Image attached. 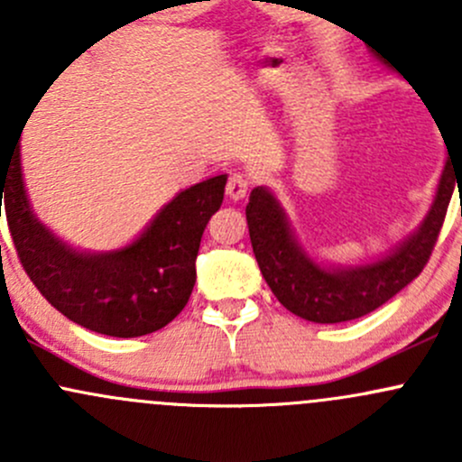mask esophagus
I'll use <instances>...</instances> for the list:
<instances>
[{
  "label": "esophagus",
  "instance_id": "esophagus-1",
  "mask_svg": "<svg viewBox=\"0 0 462 462\" xmlns=\"http://www.w3.org/2000/svg\"><path fill=\"white\" fill-rule=\"evenodd\" d=\"M227 197L232 199V201H241V199H245V194H248L250 189V180L245 174H232L230 180H227Z\"/></svg>",
  "mask_w": 462,
  "mask_h": 462
}]
</instances>
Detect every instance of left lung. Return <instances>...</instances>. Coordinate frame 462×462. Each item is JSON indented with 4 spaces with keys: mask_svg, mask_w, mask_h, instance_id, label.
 Masks as SVG:
<instances>
[{
    "mask_svg": "<svg viewBox=\"0 0 462 462\" xmlns=\"http://www.w3.org/2000/svg\"><path fill=\"white\" fill-rule=\"evenodd\" d=\"M449 158L420 226L380 257L353 265L315 259L300 244L273 189L265 185L254 188L245 205V218L254 259L274 297L297 318L315 324H339L365 318L398 295L430 261L456 183H462V165L456 167Z\"/></svg>",
    "mask_w": 462,
    "mask_h": 462,
    "instance_id": "left-lung-1",
    "label": "left lung"
}]
</instances>
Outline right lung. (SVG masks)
Here are the masks:
<instances>
[{
    "mask_svg": "<svg viewBox=\"0 0 462 462\" xmlns=\"http://www.w3.org/2000/svg\"><path fill=\"white\" fill-rule=\"evenodd\" d=\"M227 174L176 194L132 244L105 253L73 248L40 221L22 174L20 141L0 158L4 199L17 257L37 291L64 318L111 337H141L170 324L197 282V254L221 208Z\"/></svg>",
    "mask_w": 462,
    "mask_h": 462,
    "instance_id": "obj_1",
    "label": "right lung"
}]
</instances>
